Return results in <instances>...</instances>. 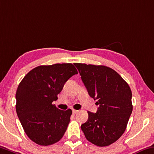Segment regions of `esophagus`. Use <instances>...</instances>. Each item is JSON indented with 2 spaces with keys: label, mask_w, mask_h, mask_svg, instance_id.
<instances>
[{
  "label": "esophagus",
  "mask_w": 154,
  "mask_h": 154,
  "mask_svg": "<svg viewBox=\"0 0 154 154\" xmlns=\"http://www.w3.org/2000/svg\"><path fill=\"white\" fill-rule=\"evenodd\" d=\"M77 112H78V110H77V109H72V113L73 114H76Z\"/></svg>",
  "instance_id": "1"
}]
</instances>
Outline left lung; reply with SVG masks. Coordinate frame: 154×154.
I'll return each mask as SVG.
<instances>
[{"label": "left lung", "instance_id": "obj_1", "mask_svg": "<svg viewBox=\"0 0 154 154\" xmlns=\"http://www.w3.org/2000/svg\"><path fill=\"white\" fill-rule=\"evenodd\" d=\"M83 83L99 107L88 112V119L81 125L86 139L99 147L118 140L125 131L132 112L131 91L125 80L111 68L75 63Z\"/></svg>", "mask_w": 154, "mask_h": 154}]
</instances>
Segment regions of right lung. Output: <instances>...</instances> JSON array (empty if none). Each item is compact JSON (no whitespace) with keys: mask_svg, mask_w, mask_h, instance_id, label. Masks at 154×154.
<instances>
[{"mask_svg":"<svg viewBox=\"0 0 154 154\" xmlns=\"http://www.w3.org/2000/svg\"><path fill=\"white\" fill-rule=\"evenodd\" d=\"M77 73L72 64L39 66L19 84L16 113L24 131L34 143L48 146L63 137L72 110L58 109L53 102L57 99L68 79Z\"/></svg>","mask_w":154,"mask_h":154,"instance_id":"add662e5","label":"right lung"}]
</instances>
